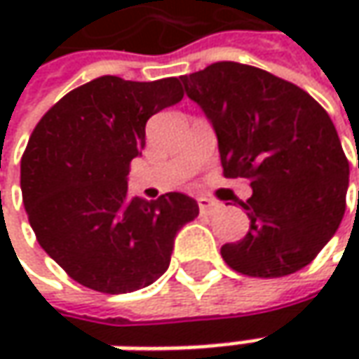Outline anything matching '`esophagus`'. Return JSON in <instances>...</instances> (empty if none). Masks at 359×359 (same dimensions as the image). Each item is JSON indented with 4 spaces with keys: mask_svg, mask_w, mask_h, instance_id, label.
<instances>
[{
    "mask_svg": "<svg viewBox=\"0 0 359 359\" xmlns=\"http://www.w3.org/2000/svg\"><path fill=\"white\" fill-rule=\"evenodd\" d=\"M198 205H200L201 214H210V212H214V210L219 208V203L214 200H210V198H198Z\"/></svg>",
    "mask_w": 359,
    "mask_h": 359,
    "instance_id": "esophagus-1",
    "label": "esophagus"
}]
</instances>
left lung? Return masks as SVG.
I'll return each instance as SVG.
<instances>
[{
  "mask_svg": "<svg viewBox=\"0 0 359 359\" xmlns=\"http://www.w3.org/2000/svg\"><path fill=\"white\" fill-rule=\"evenodd\" d=\"M180 79L214 128L224 175L254 189L240 201L250 231L222 248L226 264L252 278L306 268L346 212L350 163L327 111L294 83L243 63H212Z\"/></svg>",
  "mask_w": 359,
  "mask_h": 359,
  "instance_id": "left-lung-1",
  "label": "left lung"
}]
</instances>
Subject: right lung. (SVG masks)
<instances>
[{
	"mask_svg": "<svg viewBox=\"0 0 359 359\" xmlns=\"http://www.w3.org/2000/svg\"><path fill=\"white\" fill-rule=\"evenodd\" d=\"M182 97L177 77L104 76L63 95L35 126L21 158L23 205L39 245L77 283L128 294L170 268L198 201L180 191L130 198L128 173L147 119Z\"/></svg>",
	"mask_w": 359,
	"mask_h": 359,
	"instance_id": "1",
	"label": "right lung"
}]
</instances>
